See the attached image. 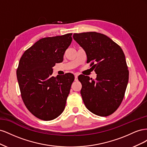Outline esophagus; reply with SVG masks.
I'll use <instances>...</instances> for the list:
<instances>
[{
	"label": "esophagus",
	"instance_id": "34e87169",
	"mask_svg": "<svg viewBox=\"0 0 147 147\" xmlns=\"http://www.w3.org/2000/svg\"><path fill=\"white\" fill-rule=\"evenodd\" d=\"M74 75H75V80H77L78 74H75Z\"/></svg>",
	"mask_w": 147,
	"mask_h": 147
}]
</instances>
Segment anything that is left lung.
Here are the masks:
<instances>
[{
    "mask_svg": "<svg viewBox=\"0 0 147 147\" xmlns=\"http://www.w3.org/2000/svg\"><path fill=\"white\" fill-rule=\"evenodd\" d=\"M73 37L85 51L87 63H91L97 74L96 80L83 75L78 78L84 104L92 113L107 117L121 105L127 85L129 70L123 51L100 33L74 34Z\"/></svg>",
    "mask_w": 147,
    "mask_h": 147,
    "instance_id": "obj_1",
    "label": "left lung"
}]
</instances>
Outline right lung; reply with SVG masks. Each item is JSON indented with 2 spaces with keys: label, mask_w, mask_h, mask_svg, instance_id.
Returning a JSON list of instances; mask_svg holds the SVG:
<instances>
[{
  "label": "right lung",
  "mask_w": 147,
  "mask_h": 147,
  "mask_svg": "<svg viewBox=\"0 0 147 147\" xmlns=\"http://www.w3.org/2000/svg\"><path fill=\"white\" fill-rule=\"evenodd\" d=\"M72 34L40 39L26 50L16 70L22 99L35 117L50 121L65 109L74 75L53 76V67L63 61Z\"/></svg>",
  "instance_id": "right-lung-1"
}]
</instances>
